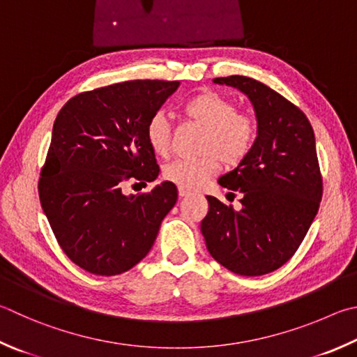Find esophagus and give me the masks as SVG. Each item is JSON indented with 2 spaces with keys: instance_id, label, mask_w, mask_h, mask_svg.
Masks as SVG:
<instances>
[{
  "instance_id": "obj_1",
  "label": "esophagus",
  "mask_w": 357,
  "mask_h": 357,
  "mask_svg": "<svg viewBox=\"0 0 357 357\" xmlns=\"http://www.w3.org/2000/svg\"><path fill=\"white\" fill-rule=\"evenodd\" d=\"M178 193H179L181 198H184V197H189V195H190V190H187V189H183V187H179Z\"/></svg>"
}]
</instances>
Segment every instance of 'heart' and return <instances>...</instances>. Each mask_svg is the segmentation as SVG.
<instances>
[{"label":"heart","mask_w":357,"mask_h":357,"mask_svg":"<svg viewBox=\"0 0 357 357\" xmlns=\"http://www.w3.org/2000/svg\"><path fill=\"white\" fill-rule=\"evenodd\" d=\"M183 115L204 128L199 151L203 156L176 159L164 167V178L183 189H198L217 173L220 160L234 167L246 158L256 139V125L250 115L217 92H203L183 106ZM146 140L154 154L167 158L172 151V128L167 116L156 114L146 125Z\"/></svg>","instance_id":"obj_1"}]
</instances>
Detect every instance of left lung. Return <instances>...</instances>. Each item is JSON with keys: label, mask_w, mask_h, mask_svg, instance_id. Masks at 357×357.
<instances>
[{"label": "left lung", "mask_w": 357, "mask_h": 357, "mask_svg": "<svg viewBox=\"0 0 357 357\" xmlns=\"http://www.w3.org/2000/svg\"><path fill=\"white\" fill-rule=\"evenodd\" d=\"M213 82L248 96L257 135L241 164L218 179L226 197L241 193L242 209L207 197L201 232L211 256L232 273L267 275L294 256L319 212L323 183L314 129L295 105L252 77Z\"/></svg>", "instance_id": "obj_1"}]
</instances>
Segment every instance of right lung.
Wrapping results in <instances>:
<instances>
[{
  "mask_svg": "<svg viewBox=\"0 0 357 357\" xmlns=\"http://www.w3.org/2000/svg\"><path fill=\"white\" fill-rule=\"evenodd\" d=\"M179 81H126L73 96L57 114L38 197L63 252L89 273L112 276L139 264L176 204L170 181L125 195L128 181L159 174L146 125Z\"/></svg>",
  "mask_w": 357,
  "mask_h": 357,
  "instance_id": "right-lung-1",
  "label": "right lung"
}]
</instances>
